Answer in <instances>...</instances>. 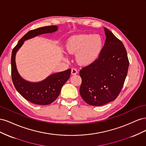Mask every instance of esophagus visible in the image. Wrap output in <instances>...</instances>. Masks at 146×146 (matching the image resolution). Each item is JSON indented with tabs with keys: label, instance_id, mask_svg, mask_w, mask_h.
Segmentation results:
<instances>
[{
	"label": "esophagus",
	"instance_id": "1",
	"mask_svg": "<svg viewBox=\"0 0 146 146\" xmlns=\"http://www.w3.org/2000/svg\"><path fill=\"white\" fill-rule=\"evenodd\" d=\"M78 73V70L76 68H72L71 69V74L72 75H76Z\"/></svg>",
	"mask_w": 146,
	"mask_h": 146
}]
</instances>
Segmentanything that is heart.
<instances>
[{
  "label": "heart",
  "mask_w": 146,
  "mask_h": 146,
  "mask_svg": "<svg viewBox=\"0 0 146 146\" xmlns=\"http://www.w3.org/2000/svg\"><path fill=\"white\" fill-rule=\"evenodd\" d=\"M103 47V40L99 35L85 34L70 38L66 49L70 54H76L79 63L88 64L93 62L100 54Z\"/></svg>",
  "instance_id": "obj_1"
}]
</instances>
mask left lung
Masks as SVG:
<instances>
[{"label": "left lung", "instance_id": "8db88e82", "mask_svg": "<svg viewBox=\"0 0 146 146\" xmlns=\"http://www.w3.org/2000/svg\"><path fill=\"white\" fill-rule=\"evenodd\" d=\"M106 39L93 62L80 70V94L86 102L102 106L115 100L123 87L129 66L123 43L104 27Z\"/></svg>", "mask_w": 146, "mask_h": 146}]
</instances>
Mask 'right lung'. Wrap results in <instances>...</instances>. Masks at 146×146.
Masks as SVG:
<instances>
[{"label":"right lung","instance_id":"right-lung-1","mask_svg":"<svg viewBox=\"0 0 146 146\" xmlns=\"http://www.w3.org/2000/svg\"><path fill=\"white\" fill-rule=\"evenodd\" d=\"M57 30V26L51 25L30 30L20 39L12 51L11 64L13 85L24 98L35 104L46 105L54 102L58 97L61 88L69 78L71 69L52 74L41 82H30L24 80L17 72L15 62L16 54L24 41L39 35L54 32Z\"/></svg>","mask_w":146,"mask_h":146}]
</instances>
